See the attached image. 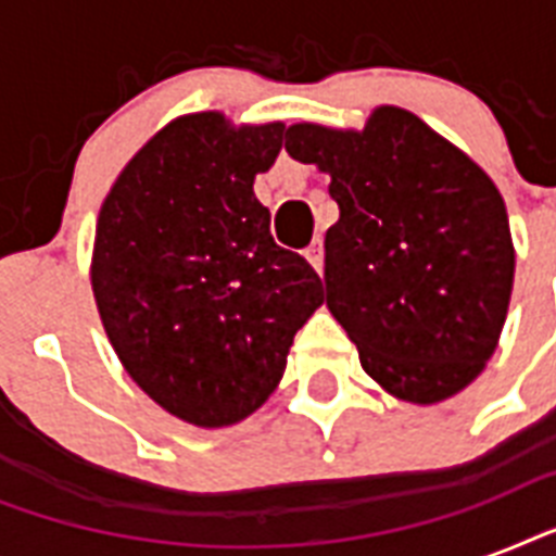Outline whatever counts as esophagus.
I'll return each mask as SVG.
<instances>
[{
  "instance_id": "obj_1",
  "label": "esophagus",
  "mask_w": 556,
  "mask_h": 556,
  "mask_svg": "<svg viewBox=\"0 0 556 556\" xmlns=\"http://www.w3.org/2000/svg\"><path fill=\"white\" fill-rule=\"evenodd\" d=\"M305 260L312 262V268L317 270V274H323V239H314L312 248L305 251Z\"/></svg>"
}]
</instances>
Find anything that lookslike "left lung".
I'll return each mask as SVG.
<instances>
[{"mask_svg": "<svg viewBox=\"0 0 556 556\" xmlns=\"http://www.w3.org/2000/svg\"><path fill=\"white\" fill-rule=\"evenodd\" d=\"M286 152L331 178L326 305L383 392L430 406L470 387L500 346L517 251L500 187L401 106L364 129L294 124Z\"/></svg>", "mask_w": 556, "mask_h": 556, "instance_id": "8db88e82", "label": "left lung"}]
</instances>
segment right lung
<instances>
[{"label": "right lung", "mask_w": 556, "mask_h": 556, "mask_svg": "<svg viewBox=\"0 0 556 556\" xmlns=\"http://www.w3.org/2000/svg\"><path fill=\"white\" fill-rule=\"evenodd\" d=\"M282 135V121L181 115L100 204L89 277L109 343L161 409L201 430L268 401L294 334L326 300L317 270L274 242L253 192Z\"/></svg>", "instance_id": "obj_1"}]
</instances>
